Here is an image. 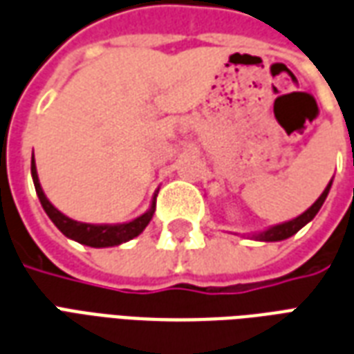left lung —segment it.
<instances>
[{
  "label": "left lung",
  "instance_id": "8db88e82",
  "mask_svg": "<svg viewBox=\"0 0 354 354\" xmlns=\"http://www.w3.org/2000/svg\"><path fill=\"white\" fill-rule=\"evenodd\" d=\"M330 187H332V180H330L326 188L322 190V194L317 198V202L308 209V211H304L301 215H298L292 221H286V223L275 224V226H270V228H266L262 232H257V234H252V239H257V241H283L286 237L294 236L296 232L301 230L304 226L308 223H311L315 218V215L319 213V209L322 207V203L326 200V196L330 192Z\"/></svg>",
  "mask_w": 354,
  "mask_h": 354
}]
</instances>
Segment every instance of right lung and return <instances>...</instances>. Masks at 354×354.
<instances>
[{"label": "right lung", "instance_id": "right-lung-1", "mask_svg": "<svg viewBox=\"0 0 354 354\" xmlns=\"http://www.w3.org/2000/svg\"><path fill=\"white\" fill-rule=\"evenodd\" d=\"M32 179L35 185V192L39 196V202L45 209V213L48 218L53 221L54 226L69 239H73L77 243L88 245V247H95V249H102V247H115V245L126 243L133 237H138L141 232L145 230L147 224L151 223L152 215H154V207H156V194L152 196L151 207L147 209L143 215H139L138 218H133L130 223H118V224H88V223H79L66 216L62 211L54 207L53 203L48 202V198L41 188L39 177H37V167H35V158L32 156Z\"/></svg>", "mask_w": 354, "mask_h": 354}]
</instances>
